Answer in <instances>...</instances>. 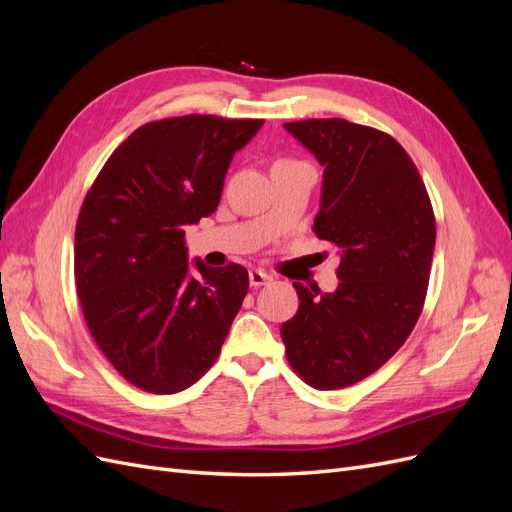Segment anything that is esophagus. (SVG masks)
Here are the masks:
<instances>
[{
  "label": "esophagus",
  "mask_w": 512,
  "mask_h": 512,
  "mask_svg": "<svg viewBox=\"0 0 512 512\" xmlns=\"http://www.w3.org/2000/svg\"><path fill=\"white\" fill-rule=\"evenodd\" d=\"M271 280H273V277H271L269 273H265V271H260V269H252V271H250V284H252L254 288L265 286V284H269Z\"/></svg>",
  "instance_id": "1"
}]
</instances>
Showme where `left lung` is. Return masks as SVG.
<instances>
[{
  "mask_svg": "<svg viewBox=\"0 0 512 512\" xmlns=\"http://www.w3.org/2000/svg\"><path fill=\"white\" fill-rule=\"evenodd\" d=\"M324 166L318 239L339 247L335 292L294 282L282 324L290 367L318 391L344 389L404 346L423 312L436 218L412 158L393 136L346 119L284 123Z\"/></svg>",
  "mask_w": 512,
  "mask_h": 512,
  "instance_id": "obj_1",
  "label": "left lung"
}]
</instances>
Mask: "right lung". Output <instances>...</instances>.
Listing matches in <instances>:
<instances>
[{"instance_id":"obj_1","label":"right lung","mask_w":512,"mask_h":512,"mask_svg":"<svg viewBox=\"0 0 512 512\" xmlns=\"http://www.w3.org/2000/svg\"><path fill=\"white\" fill-rule=\"evenodd\" d=\"M262 119L145 123L106 160L76 220L74 280L91 337L130 384L170 395L215 363L250 288L245 267L190 271L185 226L218 209Z\"/></svg>"}]
</instances>
